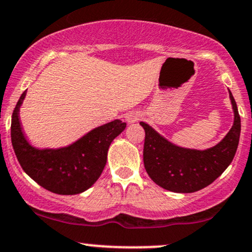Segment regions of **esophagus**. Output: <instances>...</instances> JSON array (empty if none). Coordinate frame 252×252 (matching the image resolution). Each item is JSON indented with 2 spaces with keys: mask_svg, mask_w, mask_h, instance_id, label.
<instances>
[{
  "mask_svg": "<svg viewBox=\"0 0 252 252\" xmlns=\"http://www.w3.org/2000/svg\"><path fill=\"white\" fill-rule=\"evenodd\" d=\"M140 120H141V113L139 111H129L126 115V121L128 122L129 124L136 123V122Z\"/></svg>",
  "mask_w": 252,
  "mask_h": 252,
  "instance_id": "esophagus-1",
  "label": "esophagus"
}]
</instances>
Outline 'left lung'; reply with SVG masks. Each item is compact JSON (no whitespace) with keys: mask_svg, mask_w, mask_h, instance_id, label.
<instances>
[{"mask_svg":"<svg viewBox=\"0 0 252 252\" xmlns=\"http://www.w3.org/2000/svg\"><path fill=\"white\" fill-rule=\"evenodd\" d=\"M234 122L221 142L206 151L172 145L148 124L141 122L146 132L143 164L152 181L173 192H195L208 187L233 160L239 143L240 116L229 91Z\"/></svg>","mask_w":252,"mask_h":252,"instance_id":"obj_1","label":"left lung"}]
</instances>
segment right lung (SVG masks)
<instances>
[{
    "instance_id": "right-lung-1",
    "label": "right lung",
    "mask_w": 252,
    "mask_h": 252,
    "mask_svg": "<svg viewBox=\"0 0 252 252\" xmlns=\"http://www.w3.org/2000/svg\"><path fill=\"white\" fill-rule=\"evenodd\" d=\"M25 95L26 91L14 109L10 126L13 149L23 170L44 189L60 195H75L92 187L106 165L110 145L126 124L116 120L93 129L68 147L35 149L25 139L19 121Z\"/></svg>"
}]
</instances>
